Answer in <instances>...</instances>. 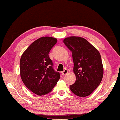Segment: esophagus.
Returning a JSON list of instances; mask_svg holds the SVG:
<instances>
[{"label": "esophagus", "mask_w": 120, "mask_h": 120, "mask_svg": "<svg viewBox=\"0 0 120 120\" xmlns=\"http://www.w3.org/2000/svg\"><path fill=\"white\" fill-rule=\"evenodd\" d=\"M68 70H67V69H65L64 71H62L61 74H62V75H66V74H67V73H68Z\"/></svg>", "instance_id": "1"}]
</instances>
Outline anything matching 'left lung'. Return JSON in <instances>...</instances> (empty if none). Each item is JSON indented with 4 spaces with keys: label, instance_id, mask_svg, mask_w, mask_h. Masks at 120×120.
Segmentation results:
<instances>
[{
    "label": "left lung",
    "instance_id": "1",
    "mask_svg": "<svg viewBox=\"0 0 120 120\" xmlns=\"http://www.w3.org/2000/svg\"><path fill=\"white\" fill-rule=\"evenodd\" d=\"M63 42L72 53L73 71L76 77L70 89L79 97L89 96L103 78V67L99 52L82 37H68Z\"/></svg>",
    "mask_w": 120,
    "mask_h": 120
}]
</instances>
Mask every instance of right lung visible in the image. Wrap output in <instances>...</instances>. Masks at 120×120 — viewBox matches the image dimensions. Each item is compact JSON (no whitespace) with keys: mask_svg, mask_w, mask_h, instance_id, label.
Here are the masks:
<instances>
[{"mask_svg":"<svg viewBox=\"0 0 120 120\" xmlns=\"http://www.w3.org/2000/svg\"><path fill=\"white\" fill-rule=\"evenodd\" d=\"M57 41L51 37H41L33 42L21 57L22 81L27 88L38 95L50 93L60 79V73L53 69L49 56Z\"/></svg>","mask_w":120,"mask_h":120,"instance_id":"add662e5","label":"right lung"}]
</instances>
